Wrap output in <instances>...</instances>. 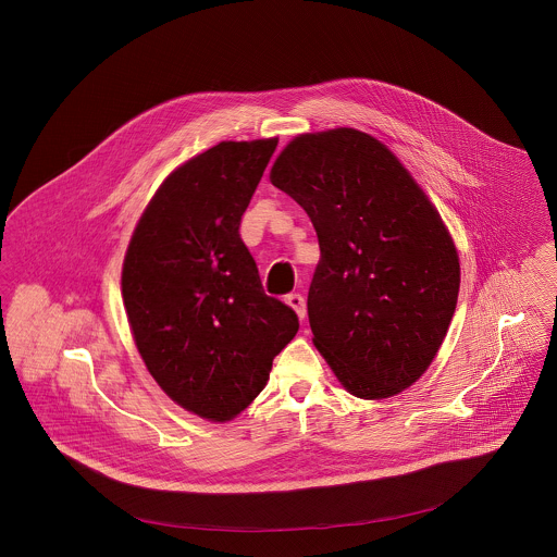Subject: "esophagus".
<instances>
[{
    "instance_id": "1",
    "label": "esophagus",
    "mask_w": 557,
    "mask_h": 557,
    "mask_svg": "<svg viewBox=\"0 0 557 557\" xmlns=\"http://www.w3.org/2000/svg\"><path fill=\"white\" fill-rule=\"evenodd\" d=\"M285 302L298 313V318L305 319V315H307V302H305V296H302V294H289V296L285 298Z\"/></svg>"
}]
</instances>
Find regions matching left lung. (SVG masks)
I'll list each match as a JSON object with an SVG mask.
<instances>
[{
    "label": "left lung",
    "mask_w": 557,
    "mask_h": 557,
    "mask_svg": "<svg viewBox=\"0 0 557 557\" xmlns=\"http://www.w3.org/2000/svg\"><path fill=\"white\" fill-rule=\"evenodd\" d=\"M270 180L318 232L307 307L321 356L354 397L409 388L448 332L461 283L437 210L384 144L354 128L296 137Z\"/></svg>",
    "instance_id": "8db88e82"
}]
</instances>
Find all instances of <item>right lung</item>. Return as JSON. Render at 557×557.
Returning <instances> with one entry per match:
<instances>
[{
    "instance_id": "1",
    "label": "right lung",
    "mask_w": 557,
    "mask_h": 557,
    "mask_svg": "<svg viewBox=\"0 0 557 557\" xmlns=\"http://www.w3.org/2000/svg\"><path fill=\"white\" fill-rule=\"evenodd\" d=\"M276 139L223 141L177 166L144 212L122 270L137 349L184 409L232 420L296 336L292 307L263 292L239 238Z\"/></svg>"
}]
</instances>
